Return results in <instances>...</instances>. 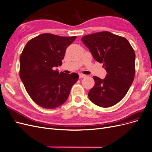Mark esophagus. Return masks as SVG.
<instances>
[{
	"mask_svg": "<svg viewBox=\"0 0 152 152\" xmlns=\"http://www.w3.org/2000/svg\"><path fill=\"white\" fill-rule=\"evenodd\" d=\"M86 76V75H83V74H80V75H79V77H80V79L84 78V77H85Z\"/></svg>",
	"mask_w": 152,
	"mask_h": 152,
	"instance_id": "34e87169",
	"label": "esophagus"
}]
</instances>
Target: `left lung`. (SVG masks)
<instances>
[{"label":"left lung","instance_id":"left-lung-1","mask_svg":"<svg viewBox=\"0 0 152 152\" xmlns=\"http://www.w3.org/2000/svg\"><path fill=\"white\" fill-rule=\"evenodd\" d=\"M81 41L107 71L103 80L93 76L95 84L88 93L89 99L99 107L113 106L126 95L134 81V50L126 38L109 31L85 35Z\"/></svg>","mask_w":152,"mask_h":152}]
</instances>
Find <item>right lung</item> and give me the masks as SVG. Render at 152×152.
I'll use <instances>...</instances> for the list:
<instances>
[{
    "label": "right lung",
    "instance_id": "add662e5",
    "mask_svg": "<svg viewBox=\"0 0 152 152\" xmlns=\"http://www.w3.org/2000/svg\"><path fill=\"white\" fill-rule=\"evenodd\" d=\"M76 37L43 34L25 45L20 57V77L26 91L36 104L45 109L60 106L79 78L77 73H60L66 50Z\"/></svg>",
    "mask_w": 152,
    "mask_h": 152
}]
</instances>
